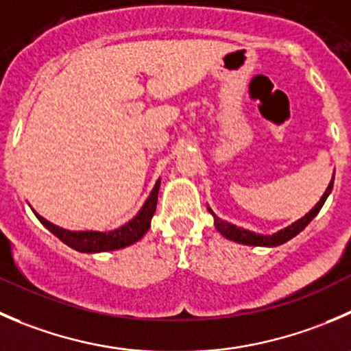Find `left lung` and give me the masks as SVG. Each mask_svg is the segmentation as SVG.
I'll return each instance as SVG.
<instances>
[{"mask_svg":"<svg viewBox=\"0 0 351 351\" xmlns=\"http://www.w3.org/2000/svg\"><path fill=\"white\" fill-rule=\"evenodd\" d=\"M332 182H335V176H332L331 183H329L328 189H326L324 195H322L321 200H319V202L312 207V210H308V213L305 214L302 219L295 221L293 224H290V226L285 228V230H280L278 233H274V234H258V233H254V231L238 228V226H234V224L228 223V221L219 219V217H217L216 214L209 209V207H207V209H209V213L213 214L214 226H216V230L219 231L224 238H228V240H233V241H237V243H243V245H254V247H278V245L287 243L288 240H291L293 237H297V234L300 233V231L304 230V228L307 226V224L311 223L315 216H317L319 210H321V207L324 206L326 199H328L329 193H331Z\"/></svg>","mask_w":351,"mask_h":351,"instance_id":"left-lung-1","label":"left lung"}]
</instances>
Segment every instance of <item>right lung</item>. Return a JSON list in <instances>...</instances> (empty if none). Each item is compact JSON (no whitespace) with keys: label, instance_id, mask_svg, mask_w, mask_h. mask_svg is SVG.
Returning <instances> with one entry per match:
<instances>
[{"label":"right lung","instance_id":"right-lung-1","mask_svg":"<svg viewBox=\"0 0 351 351\" xmlns=\"http://www.w3.org/2000/svg\"><path fill=\"white\" fill-rule=\"evenodd\" d=\"M159 185H161V180H158L152 189V192L149 193L147 200L142 206V209L138 210L137 216L132 221L125 223L123 226H120L118 230L113 231H70L63 230V228L56 226V224L49 223L47 219H44L43 216H39L37 213H34L37 216V219L54 234V237L60 238L63 243H66L68 247L75 248L78 252H85V254H96V252H108V250H118V248H125L128 245L135 243V241L141 240L147 230L151 228V219L156 213V206H158V192Z\"/></svg>","mask_w":351,"mask_h":351}]
</instances>
